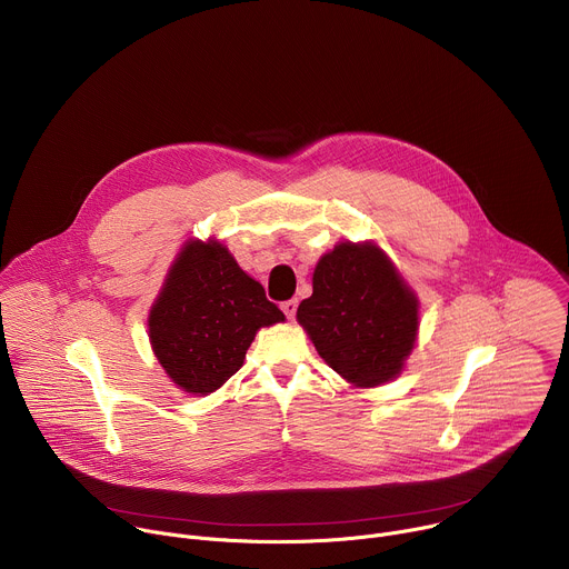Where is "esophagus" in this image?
<instances>
[{"label": "esophagus", "instance_id": "34e87169", "mask_svg": "<svg viewBox=\"0 0 569 569\" xmlns=\"http://www.w3.org/2000/svg\"><path fill=\"white\" fill-rule=\"evenodd\" d=\"M297 306H299V301H297V299H288V301H283V303H281V310L286 312V317H288V319H295V315H297Z\"/></svg>", "mask_w": 569, "mask_h": 569}]
</instances>
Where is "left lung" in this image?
Here are the masks:
<instances>
[{
	"label": "left lung",
	"instance_id": "left-lung-1",
	"mask_svg": "<svg viewBox=\"0 0 569 569\" xmlns=\"http://www.w3.org/2000/svg\"><path fill=\"white\" fill-rule=\"evenodd\" d=\"M317 353L358 387L396 378L419 329V301L373 242H340L297 308Z\"/></svg>",
	"mask_w": 569,
	"mask_h": 569
}]
</instances>
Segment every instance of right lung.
<instances>
[{"instance_id": "1", "label": "right lung", "mask_w": 569, "mask_h": 569, "mask_svg": "<svg viewBox=\"0 0 569 569\" xmlns=\"http://www.w3.org/2000/svg\"><path fill=\"white\" fill-rule=\"evenodd\" d=\"M283 319L263 286L238 268L227 248L191 240L150 310L148 333L173 382L207 396L242 367L257 331Z\"/></svg>"}]
</instances>
